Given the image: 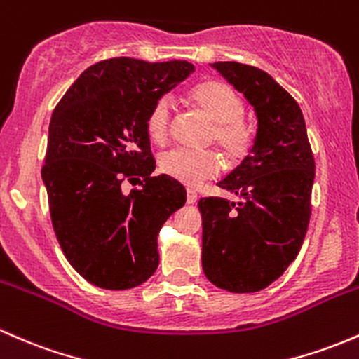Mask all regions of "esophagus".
<instances>
[{
	"instance_id": "34e87169",
	"label": "esophagus",
	"mask_w": 359,
	"mask_h": 359,
	"mask_svg": "<svg viewBox=\"0 0 359 359\" xmlns=\"http://www.w3.org/2000/svg\"><path fill=\"white\" fill-rule=\"evenodd\" d=\"M196 200H198V196H196L195 191L188 190L187 191V203H188V205H194V203H196Z\"/></svg>"
}]
</instances>
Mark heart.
Instances as JSON below:
<instances>
[{
    "label": "heart",
    "mask_w": 359,
    "mask_h": 359,
    "mask_svg": "<svg viewBox=\"0 0 359 359\" xmlns=\"http://www.w3.org/2000/svg\"><path fill=\"white\" fill-rule=\"evenodd\" d=\"M191 101L214 123L212 142L217 145L229 163H240L252 147V133L243 126L245 106L240 95L227 83L207 80L191 90ZM171 121V102L161 97L149 111L145 128L154 142L165 140ZM159 169L169 178L187 187H200L203 181L215 178L221 171V161L214 152H194L187 149H172L159 159Z\"/></svg>",
    "instance_id": "1"
}]
</instances>
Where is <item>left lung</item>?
<instances>
[{
	"label": "left lung",
	"instance_id": "left-lung-1",
	"mask_svg": "<svg viewBox=\"0 0 359 359\" xmlns=\"http://www.w3.org/2000/svg\"><path fill=\"white\" fill-rule=\"evenodd\" d=\"M245 95L257 116L250 156L219 187L241 202L202 198V267L214 286L255 292L298 257L310 221L315 161L298 102L267 72L236 61L210 63Z\"/></svg>",
	"mask_w": 359,
	"mask_h": 359
}]
</instances>
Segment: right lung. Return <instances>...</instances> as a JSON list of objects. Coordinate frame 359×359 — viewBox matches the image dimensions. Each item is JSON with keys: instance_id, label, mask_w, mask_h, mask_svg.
<instances>
[{"instance_id": "obj_1", "label": "right lung", "mask_w": 359, "mask_h": 359, "mask_svg": "<svg viewBox=\"0 0 359 359\" xmlns=\"http://www.w3.org/2000/svg\"><path fill=\"white\" fill-rule=\"evenodd\" d=\"M194 72L188 61H99L53 113L41 172L53 227L72 267L94 286L132 289L159 265L157 236L184 205L187 190L169 176H152L145 121L156 101ZM125 179L141 188L125 194Z\"/></svg>"}]
</instances>
